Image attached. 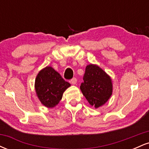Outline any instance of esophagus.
Instances as JSON below:
<instances>
[{"label": "esophagus", "mask_w": 149, "mask_h": 149, "mask_svg": "<svg viewBox=\"0 0 149 149\" xmlns=\"http://www.w3.org/2000/svg\"><path fill=\"white\" fill-rule=\"evenodd\" d=\"M71 83L72 85H76L77 83V79L76 78H73L71 80Z\"/></svg>", "instance_id": "34e87169"}]
</instances>
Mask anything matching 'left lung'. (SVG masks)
<instances>
[{"mask_svg": "<svg viewBox=\"0 0 149 149\" xmlns=\"http://www.w3.org/2000/svg\"><path fill=\"white\" fill-rule=\"evenodd\" d=\"M80 90L90 105L98 109L107 102L113 93V82L109 75L96 64L85 68Z\"/></svg>", "mask_w": 149, "mask_h": 149, "instance_id": "left-lung-1", "label": "left lung"}]
</instances>
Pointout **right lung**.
<instances>
[{
	"label": "right lung",
	"mask_w": 149,
	"mask_h": 149,
	"mask_svg": "<svg viewBox=\"0 0 149 149\" xmlns=\"http://www.w3.org/2000/svg\"><path fill=\"white\" fill-rule=\"evenodd\" d=\"M71 84L61 78L52 66H46L38 73L35 80L36 95L45 107H55L61 100L65 90Z\"/></svg>",
	"instance_id": "obj_1"
}]
</instances>
